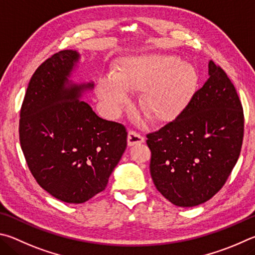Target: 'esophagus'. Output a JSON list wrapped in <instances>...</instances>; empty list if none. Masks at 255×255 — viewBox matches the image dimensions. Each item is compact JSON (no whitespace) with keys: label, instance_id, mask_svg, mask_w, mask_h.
<instances>
[{"label":"esophagus","instance_id":"1","mask_svg":"<svg viewBox=\"0 0 255 255\" xmlns=\"http://www.w3.org/2000/svg\"><path fill=\"white\" fill-rule=\"evenodd\" d=\"M144 142V137L140 135L139 133H136L134 131H130L128 134V146H133L140 143H143Z\"/></svg>","mask_w":255,"mask_h":255}]
</instances>
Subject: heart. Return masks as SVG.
<instances>
[{"label":"heart","instance_id":"b5f03b06","mask_svg":"<svg viewBox=\"0 0 255 255\" xmlns=\"http://www.w3.org/2000/svg\"><path fill=\"white\" fill-rule=\"evenodd\" d=\"M197 71L188 62L167 53H143L121 60L114 73L101 75L96 92L112 114L128 102V92L140 91L139 107L155 123L177 119L193 98Z\"/></svg>","mask_w":255,"mask_h":255}]
</instances>
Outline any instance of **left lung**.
<instances>
[{
  "instance_id": "obj_1",
  "label": "left lung",
  "mask_w": 255,
  "mask_h": 255,
  "mask_svg": "<svg viewBox=\"0 0 255 255\" xmlns=\"http://www.w3.org/2000/svg\"><path fill=\"white\" fill-rule=\"evenodd\" d=\"M172 122L146 135L150 173L164 198L194 207L220 191L240 157L244 115L238 93L220 66Z\"/></svg>"
}]
</instances>
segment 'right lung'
<instances>
[{"label":"right lung","instance_id":"add662e5","mask_svg":"<svg viewBox=\"0 0 255 255\" xmlns=\"http://www.w3.org/2000/svg\"><path fill=\"white\" fill-rule=\"evenodd\" d=\"M80 55L62 50L42 62L20 112L21 149L31 173L53 197L82 204L105 189L127 149L122 124L97 116L83 95L94 83L70 79Z\"/></svg>","mask_w":255,"mask_h":255}]
</instances>
